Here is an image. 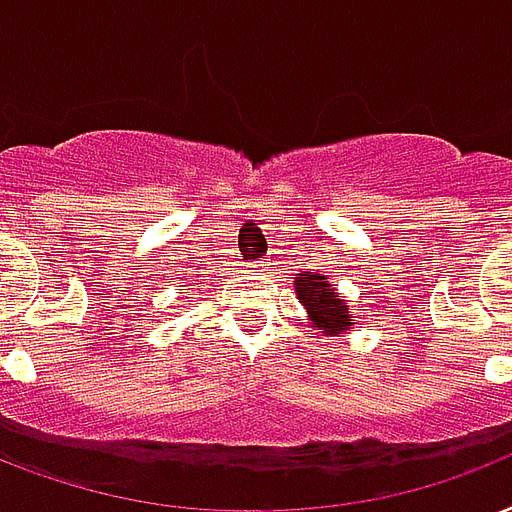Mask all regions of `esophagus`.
<instances>
[{
  "label": "esophagus",
  "instance_id": "esophagus-1",
  "mask_svg": "<svg viewBox=\"0 0 512 512\" xmlns=\"http://www.w3.org/2000/svg\"><path fill=\"white\" fill-rule=\"evenodd\" d=\"M269 264V259H264V261H259V264H256V267H267Z\"/></svg>",
  "mask_w": 512,
  "mask_h": 512
}]
</instances>
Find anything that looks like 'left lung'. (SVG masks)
I'll return each mask as SVG.
<instances>
[{"label": "left lung", "instance_id": "obj_1", "mask_svg": "<svg viewBox=\"0 0 512 512\" xmlns=\"http://www.w3.org/2000/svg\"><path fill=\"white\" fill-rule=\"evenodd\" d=\"M296 283V293H299L301 304L310 312L315 331L323 336L336 334V331H347L350 328V315H347V304L344 299L336 296V291L328 283V277L312 275L304 272L301 277L293 280Z\"/></svg>", "mask_w": 512, "mask_h": 512}]
</instances>
